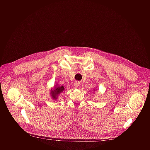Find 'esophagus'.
<instances>
[{
  "label": "esophagus",
  "instance_id": "34e87169",
  "mask_svg": "<svg viewBox=\"0 0 150 150\" xmlns=\"http://www.w3.org/2000/svg\"><path fill=\"white\" fill-rule=\"evenodd\" d=\"M79 82H75V83H74V86H75V88H78V87H79Z\"/></svg>",
  "mask_w": 150,
  "mask_h": 150
}]
</instances>
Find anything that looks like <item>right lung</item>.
<instances>
[{
	"instance_id": "1",
	"label": "right lung",
	"mask_w": 150,
	"mask_h": 150,
	"mask_svg": "<svg viewBox=\"0 0 150 150\" xmlns=\"http://www.w3.org/2000/svg\"><path fill=\"white\" fill-rule=\"evenodd\" d=\"M64 90H65V88H64L63 86H59V85H56V87H54L53 90H52L50 92L52 98L53 100H56L59 94L63 92Z\"/></svg>"
}]
</instances>
